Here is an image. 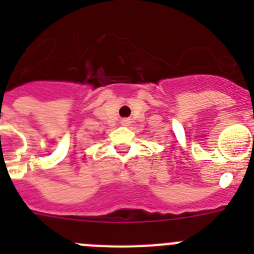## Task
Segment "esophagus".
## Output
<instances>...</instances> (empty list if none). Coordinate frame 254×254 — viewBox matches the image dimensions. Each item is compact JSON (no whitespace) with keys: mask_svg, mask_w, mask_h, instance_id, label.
<instances>
[{"mask_svg":"<svg viewBox=\"0 0 254 254\" xmlns=\"http://www.w3.org/2000/svg\"><path fill=\"white\" fill-rule=\"evenodd\" d=\"M122 125L127 126V125H128V121H127V120H123V121H122Z\"/></svg>","mask_w":254,"mask_h":254,"instance_id":"34e87169","label":"esophagus"}]
</instances>
